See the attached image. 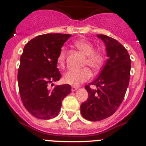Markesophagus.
<instances>
[{
    "label": "esophagus",
    "mask_w": 146,
    "mask_h": 146,
    "mask_svg": "<svg viewBox=\"0 0 146 146\" xmlns=\"http://www.w3.org/2000/svg\"><path fill=\"white\" fill-rule=\"evenodd\" d=\"M78 89V87L73 86V87H72V88H71V90L73 91V92H74V91H76Z\"/></svg>",
    "instance_id": "34e87169"
}]
</instances>
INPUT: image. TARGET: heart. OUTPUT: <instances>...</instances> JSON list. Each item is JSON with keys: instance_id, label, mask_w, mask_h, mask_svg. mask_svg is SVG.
I'll use <instances>...</instances> for the list:
<instances>
[{"instance_id": "b5f03b06", "label": "heart", "mask_w": 146, "mask_h": 146, "mask_svg": "<svg viewBox=\"0 0 146 146\" xmlns=\"http://www.w3.org/2000/svg\"><path fill=\"white\" fill-rule=\"evenodd\" d=\"M76 46L86 55L85 65H88L92 70H97L101 67L104 62V57L102 53L99 51H95V46L91 42L85 39H80L75 42ZM66 49L65 47L61 48L57 62L61 67H64L66 62ZM91 77V72L88 68L82 70H69L64 76V81L70 85H78L82 82L89 80Z\"/></svg>"}]
</instances>
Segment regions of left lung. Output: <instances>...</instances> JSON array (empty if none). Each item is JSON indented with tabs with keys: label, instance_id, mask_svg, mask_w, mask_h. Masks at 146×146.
<instances>
[{
	"label": "left lung",
	"instance_id": "1",
	"mask_svg": "<svg viewBox=\"0 0 146 146\" xmlns=\"http://www.w3.org/2000/svg\"><path fill=\"white\" fill-rule=\"evenodd\" d=\"M97 36L104 42L108 58L98 78L85 87L88 98L80 105V112L91 121L107 118L119 108L129 86L131 64L127 50L118 41L104 35ZM90 84L97 88L91 89Z\"/></svg>",
	"mask_w": 146,
	"mask_h": 146
}]
</instances>
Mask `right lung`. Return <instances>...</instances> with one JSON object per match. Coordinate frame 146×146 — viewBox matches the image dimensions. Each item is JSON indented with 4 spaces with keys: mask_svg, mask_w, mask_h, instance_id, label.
<instances>
[{
    "mask_svg": "<svg viewBox=\"0 0 146 146\" xmlns=\"http://www.w3.org/2000/svg\"><path fill=\"white\" fill-rule=\"evenodd\" d=\"M70 36L46 34L31 39L25 46L17 75L19 91L24 107L36 118L56 117L63 100L70 93L68 84L57 85L53 90L48 88V84L61 78L57 58Z\"/></svg>",
    "mask_w": 146,
    "mask_h": 146,
    "instance_id": "add662e5",
    "label": "right lung"
}]
</instances>
